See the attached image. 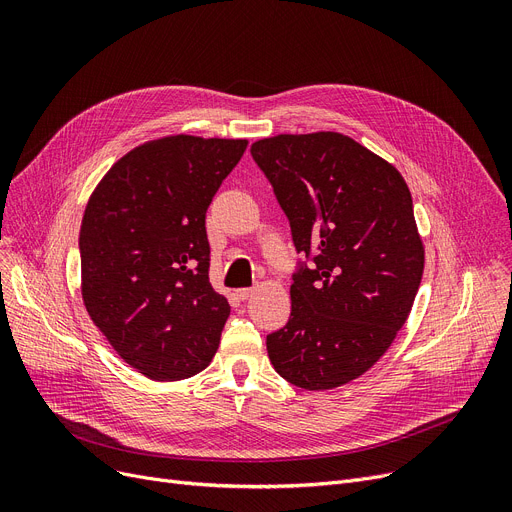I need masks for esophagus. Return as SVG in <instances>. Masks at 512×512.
Returning a JSON list of instances; mask_svg holds the SVG:
<instances>
[{"label":"esophagus","mask_w":512,"mask_h":512,"mask_svg":"<svg viewBox=\"0 0 512 512\" xmlns=\"http://www.w3.org/2000/svg\"><path fill=\"white\" fill-rule=\"evenodd\" d=\"M253 292H255L253 288H238V290H236V297H238L240 301H247L249 297H253Z\"/></svg>","instance_id":"34e87169"}]
</instances>
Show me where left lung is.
<instances>
[{
	"instance_id": "obj_1",
	"label": "left lung",
	"mask_w": 512,
	"mask_h": 512,
	"mask_svg": "<svg viewBox=\"0 0 512 512\" xmlns=\"http://www.w3.org/2000/svg\"><path fill=\"white\" fill-rule=\"evenodd\" d=\"M313 265L292 276L288 324L267 336L282 378L332 390L371 369L405 326L425 249L411 191L386 159L340 132L278 134L251 145Z\"/></svg>"
}]
</instances>
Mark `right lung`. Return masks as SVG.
<instances>
[{
  "instance_id": "right-lung-1",
  "label": "right lung",
  "mask_w": 512,
  "mask_h": 512,
  "mask_svg": "<svg viewBox=\"0 0 512 512\" xmlns=\"http://www.w3.org/2000/svg\"><path fill=\"white\" fill-rule=\"evenodd\" d=\"M245 139L174 134L107 170L80 224V292L114 351L157 382L203 371L230 315L209 284L205 213Z\"/></svg>"
}]
</instances>
